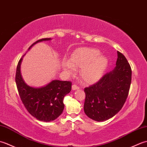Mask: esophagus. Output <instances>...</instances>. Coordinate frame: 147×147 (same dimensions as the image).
Listing matches in <instances>:
<instances>
[{"instance_id":"1","label":"esophagus","mask_w":147,"mask_h":147,"mask_svg":"<svg viewBox=\"0 0 147 147\" xmlns=\"http://www.w3.org/2000/svg\"><path fill=\"white\" fill-rule=\"evenodd\" d=\"M80 87L76 85H72V90H79Z\"/></svg>"}]
</instances>
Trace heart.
Here are the masks:
<instances>
[{
    "label": "heart",
    "instance_id": "obj_1",
    "mask_svg": "<svg viewBox=\"0 0 147 147\" xmlns=\"http://www.w3.org/2000/svg\"><path fill=\"white\" fill-rule=\"evenodd\" d=\"M109 65V60L101 55L98 49L81 48L74 51L70 57V61L62 64V68L68 74L76 71V67L82 68L80 75L87 83L97 82L104 75Z\"/></svg>",
    "mask_w": 147,
    "mask_h": 147
}]
</instances>
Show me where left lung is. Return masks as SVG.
Here are the masks:
<instances>
[{
    "instance_id": "obj_1",
    "label": "left lung",
    "mask_w": 147,
    "mask_h": 147,
    "mask_svg": "<svg viewBox=\"0 0 147 147\" xmlns=\"http://www.w3.org/2000/svg\"><path fill=\"white\" fill-rule=\"evenodd\" d=\"M115 67L94 85L84 90V111L96 121H104L117 114L129 93L131 69L124 55L117 51Z\"/></svg>"
}]
</instances>
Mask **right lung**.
<instances>
[{
	"label": "right lung",
	"instance_id": "obj_1",
	"mask_svg": "<svg viewBox=\"0 0 147 147\" xmlns=\"http://www.w3.org/2000/svg\"><path fill=\"white\" fill-rule=\"evenodd\" d=\"M51 40H39L31 45L28 50L37 43ZM24 56L18 64L15 78L21 101L29 113L36 119L43 122L54 121L63 112V100L65 95L71 92L72 83L67 81L55 80L39 88L28 85L21 74V64Z\"/></svg>",
	"mask_w": 147,
	"mask_h": 147
}]
</instances>
